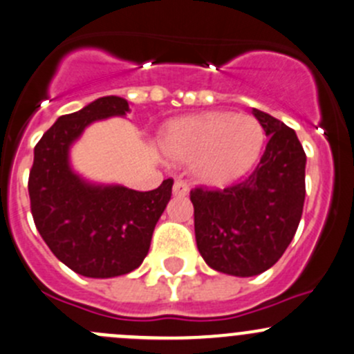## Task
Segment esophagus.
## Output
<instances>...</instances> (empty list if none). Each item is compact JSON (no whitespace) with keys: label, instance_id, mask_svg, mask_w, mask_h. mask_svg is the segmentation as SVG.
<instances>
[{"label":"esophagus","instance_id":"34e87169","mask_svg":"<svg viewBox=\"0 0 354 354\" xmlns=\"http://www.w3.org/2000/svg\"><path fill=\"white\" fill-rule=\"evenodd\" d=\"M188 185L185 181L176 180L173 185V195L174 196H187L188 195Z\"/></svg>","mask_w":354,"mask_h":354}]
</instances>
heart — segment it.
<instances>
[{"label":"heart","mask_w":354,"mask_h":354,"mask_svg":"<svg viewBox=\"0 0 354 354\" xmlns=\"http://www.w3.org/2000/svg\"><path fill=\"white\" fill-rule=\"evenodd\" d=\"M161 144L169 159L192 162L196 180L224 187L254 166L263 147V129L251 115L208 111L171 122Z\"/></svg>","instance_id":"b5f03b06"}]
</instances>
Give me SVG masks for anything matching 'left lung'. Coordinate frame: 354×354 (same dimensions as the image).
Masks as SVG:
<instances>
[{
  "label": "left lung",
  "mask_w": 354,
  "mask_h": 354,
  "mask_svg": "<svg viewBox=\"0 0 354 354\" xmlns=\"http://www.w3.org/2000/svg\"><path fill=\"white\" fill-rule=\"evenodd\" d=\"M252 115L268 136L252 173L224 189L189 192L200 254L215 271L234 277H254L283 256L305 200L307 158L295 130L261 110Z\"/></svg>",
  "instance_id": "obj_1"
}]
</instances>
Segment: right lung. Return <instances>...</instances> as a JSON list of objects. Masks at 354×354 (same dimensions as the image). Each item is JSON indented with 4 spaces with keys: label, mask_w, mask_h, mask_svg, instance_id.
<instances>
[{
    "label": "right lung",
    "mask_w": 354,
    "mask_h": 354,
    "mask_svg": "<svg viewBox=\"0 0 354 354\" xmlns=\"http://www.w3.org/2000/svg\"><path fill=\"white\" fill-rule=\"evenodd\" d=\"M129 111L127 100L103 96L59 117L33 151L28 195L37 230L59 261L88 278L120 277L142 265L171 198V178L136 192L89 183L69 165V149L89 124Z\"/></svg>",
    "instance_id": "1"
}]
</instances>
